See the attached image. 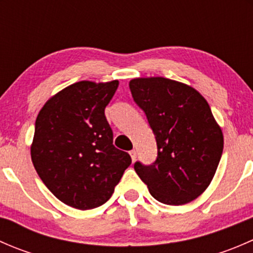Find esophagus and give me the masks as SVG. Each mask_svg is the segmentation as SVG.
Segmentation results:
<instances>
[{"label":"esophagus","instance_id":"34e87169","mask_svg":"<svg viewBox=\"0 0 253 253\" xmlns=\"http://www.w3.org/2000/svg\"><path fill=\"white\" fill-rule=\"evenodd\" d=\"M129 155H131V158H132V162H134L137 158V152L136 150H131V152H129Z\"/></svg>","mask_w":253,"mask_h":253}]
</instances>
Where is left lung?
Returning <instances> with one entry per match:
<instances>
[{"mask_svg":"<svg viewBox=\"0 0 253 253\" xmlns=\"http://www.w3.org/2000/svg\"><path fill=\"white\" fill-rule=\"evenodd\" d=\"M129 90L158 148L154 163H134L137 175L159 202H191L208 187L223 154V133L208 103L191 86L163 77L132 79Z\"/></svg>","mask_w":253,"mask_h":253,"instance_id":"left-lung-1","label":"left lung"}]
</instances>
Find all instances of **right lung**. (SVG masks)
<instances>
[{
  "instance_id": "1",
  "label": "right lung",
  "mask_w": 253,
  "mask_h": 253,
  "mask_svg": "<svg viewBox=\"0 0 253 253\" xmlns=\"http://www.w3.org/2000/svg\"><path fill=\"white\" fill-rule=\"evenodd\" d=\"M119 86L78 82L50 99L35 121L32 160L45 186L65 205L86 211L103 206L131 165L112 144L105 108Z\"/></svg>"
}]
</instances>
